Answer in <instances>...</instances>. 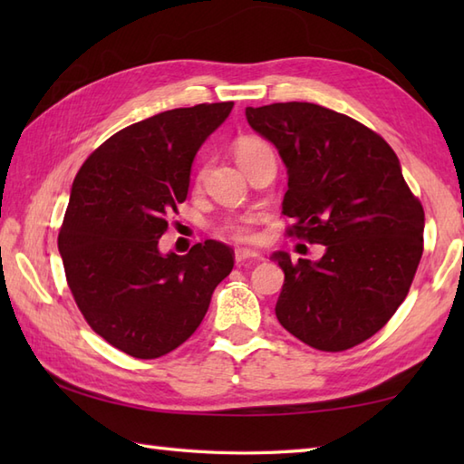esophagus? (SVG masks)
Wrapping results in <instances>:
<instances>
[{
  "label": "esophagus",
  "mask_w": 464,
  "mask_h": 464,
  "mask_svg": "<svg viewBox=\"0 0 464 464\" xmlns=\"http://www.w3.org/2000/svg\"><path fill=\"white\" fill-rule=\"evenodd\" d=\"M261 255L255 253L251 249H237L235 251V261L237 263H251V261H259Z\"/></svg>",
  "instance_id": "1"
}]
</instances>
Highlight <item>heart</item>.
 <instances>
[{
	"label": "heart",
	"instance_id": "obj_1",
	"mask_svg": "<svg viewBox=\"0 0 464 464\" xmlns=\"http://www.w3.org/2000/svg\"><path fill=\"white\" fill-rule=\"evenodd\" d=\"M259 147H265V143L257 141V140H245L237 145V157L243 153H249L259 150ZM225 233L229 235L231 239L235 241H243V243H255L259 241V233L255 231V225L251 219H239V221H231L227 223Z\"/></svg>",
	"mask_w": 464,
	"mask_h": 464
}]
</instances>
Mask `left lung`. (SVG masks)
I'll list each match as a JSON object with an SVG mask.
<instances>
[{
    "mask_svg": "<svg viewBox=\"0 0 464 464\" xmlns=\"http://www.w3.org/2000/svg\"><path fill=\"white\" fill-rule=\"evenodd\" d=\"M245 117L287 167L283 213L295 235L324 245L319 261L271 255L285 273L279 323L319 351L367 341L405 301L422 255L425 211L399 157L369 127L314 103L247 107Z\"/></svg>",
    "mask_w": 464,
    "mask_h": 464,
    "instance_id": "left-lung-1",
    "label": "left lung"
}]
</instances>
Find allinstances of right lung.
Returning a JSON list of instances; mask_svg holds the SVG:
<instances>
[{
  "label": "right lung",
  "mask_w": 464,
  "mask_h": 464,
  "mask_svg": "<svg viewBox=\"0 0 464 464\" xmlns=\"http://www.w3.org/2000/svg\"><path fill=\"white\" fill-rule=\"evenodd\" d=\"M231 110L225 102L157 113L110 137L75 175L57 239L67 285L90 327L135 359L189 339L233 269V251L215 239L187 255L160 251L197 151Z\"/></svg>",
  "instance_id": "right-lung-1"
}]
</instances>
